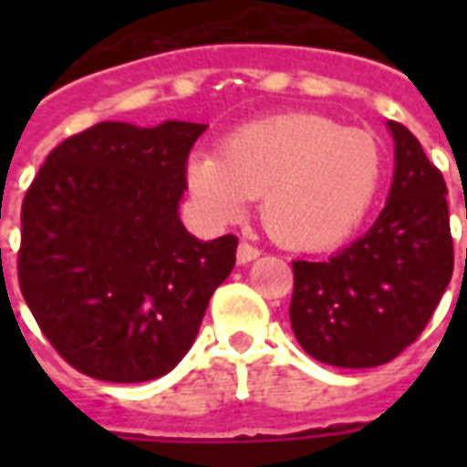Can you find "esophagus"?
Returning <instances> with one entry per match:
<instances>
[{
	"label": "esophagus",
	"mask_w": 467,
	"mask_h": 467,
	"mask_svg": "<svg viewBox=\"0 0 467 467\" xmlns=\"http://www.w3.org/2000/svg\"><path fill=\"white\" fill-rule=\"evenodd\" d=\"M254 257H260V250L250 243H240L237 244V263L240 265H247L253 263Z\"/></svg>",
	"instance_id": "obj_1"
}]
</instances>
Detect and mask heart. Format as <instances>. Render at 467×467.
Here are the masks:
<instances>
[{
  "label": "heart",
  "mask_w": 467,
  "mask_h": 467,
  "mask_svg": "<svg viewBox=\"0 0 467 467\" xmlns=\"http://www.w3.org/2000/svg\"><path fill=\"white\" fill-rule=\"evenodd\" d=\"M382 180L375 137L330 117L287 112L237 127L220 154L194 152L187 184L214 223L240 220L254 197L267 233L290 250L343 244L370 213Z\"/></svg>",
  "instance_id": "heart-1"
}]
</instances>
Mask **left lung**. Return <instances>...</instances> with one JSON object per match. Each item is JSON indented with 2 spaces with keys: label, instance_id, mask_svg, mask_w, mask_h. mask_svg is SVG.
Returning <instances> with one entry per match:
<instances>
[{
  "label": "left lung",
  "instance_id": "1",
  "mask_svg": "<svg viewBox=\"0 0 467 467\" xmlns=\"http://www.w3.org/2000/svg\"><path fill=\"white\" fill-rule=\"evenodd\" d=\"M388 127L395 174L375 224L327 263H293V333L310 358L335 368L398 358L425 330L452 277L445 180L408 127Z\"/></svg>",
  "mask_w": 467,
  "mask_h": 467
}]
</instances>
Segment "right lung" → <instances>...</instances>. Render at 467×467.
<instances>
[{
	"label": "right lung",
	"instance_id": "add662e5",
	"mask_svg": "<svg viewBox=\"0 0 467 467\" xmlns=\"http://www.w3.org/2000/svg\"><path fill=\"white\" fill-rule=\"evenodd\" d=\"M204 124L99 122L47 154L22 202L19 290L75 370L162 378L182 360L237 237L184 230L187 157Z\"/></svg>",
	"mask_w": 467,
	"mask_h": 467
}]
</instances>
